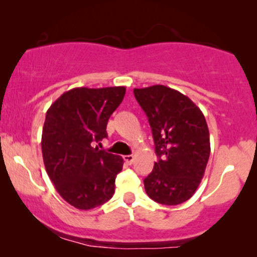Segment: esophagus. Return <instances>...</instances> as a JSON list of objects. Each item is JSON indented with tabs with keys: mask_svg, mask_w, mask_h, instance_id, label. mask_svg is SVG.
<instances>
[{
	"mask_svg": "<svg viewBox=\"0 0 257 257\" xmlns=\"http://www.w3.org/2000/svg\"><path fill=\"white\" fill-rule=\"evenodd\" d=\"M123 159H124V162L126 164H129V166H131V164H133V162H134V156L125 155V156H123Z\"/></svg>",
	"mask_w": 257,
	"mask_h": 257,
	"instance_id": "esophagus-1",
	"label": "esophagus"
}]
</instances>
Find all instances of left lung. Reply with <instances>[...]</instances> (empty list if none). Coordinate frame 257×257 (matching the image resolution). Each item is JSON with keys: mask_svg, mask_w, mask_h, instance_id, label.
Masks as SVG:
<instances>
[{"mask_svg": "<svg viewBox=\"0 0 257 257\" xmlns=\"http://www.w3.org/2000/svg\"><path fill=\"white\" fill-rule=\"evenodd\" d=\"M152 129L158 161L144 180L150 198L178 205L193 196L204 175L210 138L204 114L180 91L157 84L134 89Z\"/></svg>", "mask_w": 257, "mask_h": 257, "instance_id": "obj_1", "label": "left lung"}]
</instances>
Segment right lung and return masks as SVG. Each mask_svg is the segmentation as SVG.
I'll return each instance as SVG.
<instances>
[{"label": "right lung", "mask_w": 257, "mask_h": 257, "mask_svg": "<svg viewBox=\"0 0 257 257\" xmlns=\"http://www.w3.org/2000/svg\"><path fill=\"white\" fill-rule=\"evenodd\" d=\"M124 94V87L73 88L47 111L41 141L44 167L58 193L79 210L104 204L114 193L123 158L94 144L107 137V120Z\"/></svg>", "instance_id": "add662e5"}]
</instances>
